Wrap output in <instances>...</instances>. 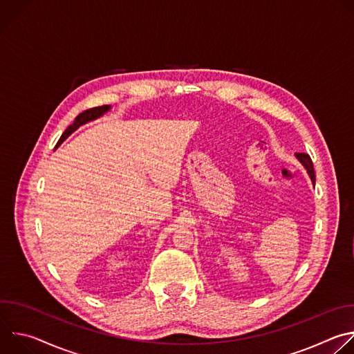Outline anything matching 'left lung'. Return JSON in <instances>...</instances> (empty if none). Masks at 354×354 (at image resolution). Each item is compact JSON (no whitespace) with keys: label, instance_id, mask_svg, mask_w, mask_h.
<instances>
[{"label":"left lung","instance_id":"left-lung-1","mask_svg":"<svg viewBox=\"0 0 354 354\" xmlns=\"http://www.w3.org/2000/svg\"><path fill=\"white\" fill-rule=\"evenodd\" d=\"M295 158L301 162V165H302V167L306 168L307 174H308V175H310V178H311L313 185H315V172H314V165H313V161H311L310 156H308V154H302V153H299V154H295Z\"/></svg>","mask_w":354,"mask_h":354}]
</instances>
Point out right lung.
<instances>
[{"instance_id":"right-lung-1","label":"right lung","mask_w":354,"mask_h":354,"mask_svg":"<svg viewBox=\"0 0 354 354\" xmlns=\"http://www.w3.org/2000/svg\"><path fill=\"white\" fill-rule=\"evenodd\" d=\"M111 109H112L111 105H104V106L92 108V109H88V111H84L82 113H80V115L75 118L74 123L70 124V126L67 127V130L63 133V136L60 137V140H59V142H57V147L62 145V142H63L70 134H73L77 129H80L82 124H86V123H89V122H92V120L99 119L100 116H104L105 113H108Z\"/></svg>"}]
</instances>
